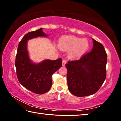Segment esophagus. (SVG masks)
Here are the masks:
<instances>
[{
	"label": "esophagus",
	"mask_w": 121,
	"mask_h": 121,
	"mask_svg": "<svg viewBox=\"0 0 121 121\" xmlns=\"http://www.w3.org/2000/svg\"><path fill=\"white\" fill-rule=\"evenodd\" d=\"M67 63V61L65 60H63L62 62V66H65V64Z\"/></svg>",
	"instance_id": "34e87169"
}]
</instances>
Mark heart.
<instances>
[{
  "label": "heart",
  "mask_w": 121,
  "mask_h": 121,
  "mask_svg": "<svg viewBox=\"0 0 121 121\" xmlns=\"http://www.w3.org/2000/svg\"><path fill=\"white\" fill-rule=\"evenodd\" d=\"M58 46L61 50L68 51L69 58L77 59L86 53L90 43L86 39H81L74 36H65L59 39Z\"/></svg>",
  "instance_id": "1"
}]
</instances>
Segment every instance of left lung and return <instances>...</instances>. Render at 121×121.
<instances>
[{
  "mask_svg": "<svg viewBox=\"0 0 121 121\" xmlns=\"http://www.w3.org/2000/svg\"><path fill=\"white\" fill-rule=\"evenodd\" d=\"M91 52L78 60L65 64L69 91L78 97L93 95L99 90L106 77L107 56L104 46L92 38Z\"/></svg>",
  "mask_w": 121,
  "mask_h": 121,
  "instance_id": "8db88e82",
  "label": "left lung"
}]
</instances>
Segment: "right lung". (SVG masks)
I'll use <instances>...</instances> for the list:
<instances>
[{
	"label": "right lung",
	"instance_id": "right-lung-1",
	"mask_svg": "<svg viewBox=\"0 0 121 121\" xmlns=\"http://www.w3.org/2000/svg\"><path fill=\"white\" fill-rule=\"evenodd\" d=\"M48 35L43 31V28L28 32L20 41L17 48L15 67L17 78L26 89L38 95L48 92L52 86V76L62 66V59L56 60L46 59L39 63H35L30 59L27 49L28 41Z\"/></svg>",
	"mask_w": 121,
	"mask_h": 121
}]
</instances>
